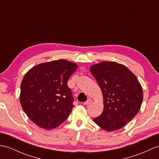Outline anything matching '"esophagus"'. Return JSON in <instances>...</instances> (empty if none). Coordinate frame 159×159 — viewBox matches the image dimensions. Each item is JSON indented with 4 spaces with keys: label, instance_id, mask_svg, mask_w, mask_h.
<instances>
[{
    "label": "esophagus",
    "instance_id": "obj_1",
    "mask_svg": "<svg viewBox=\"0 0 159 159\" xmlns=\"http://www.w3.org/2000/svg\"><path fill=\"white\" fill-rule=\"evenodd\" d=\"M92 102V100H91V99L89 98L88 100H87L86 101V102H83V104H85V105H88V104H90Z\"/></svg>",
    "mask_w": 159,
    "mask_h": 159
}]
</instances>
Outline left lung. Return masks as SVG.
<instances>
[{
	"instance_id": "8db88e82",
	"label": "left lung",
	"mask_w": 159,
	"mask_h": 159,
	"mask_svg": "<svg viewBox=\"0 0 159 159\" xmlns=\"http://www.w3.org/2000/svg\"><path fill=\"white\" fill-rule=\"evenodd\" d=\"M102 92L104 109L93 118L107 131L120 129L136 116L143 101V89L135 75L126 66L103 61L90 67Z\"/></svg>"
}]
</instances>
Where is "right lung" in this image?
<instances>
[{
	"label": "right lung",
	"mask_w": 159,
	"mask_h": 159,
	"mask_svg": "<svg viewBox=\"0 0 159 159\" xmlns=\"http://www.w3.org/2000/svg\"><path fill=\"white\" fill-rule=\"evenodd\" d=\"M76 63L59 59L39 64L29 70L20 86V103L29 118L45 129L63 123L74 107L67 80Z\"/></svg>",
	"instance_id": "add662e5"
}]
</instances>
